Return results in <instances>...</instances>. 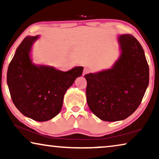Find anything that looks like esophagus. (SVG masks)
Returning a JSON list of instances; mask_svg holds the SVG:
<instances>
[{"mask_svg":"<svg viewBox=\"0 0 159 159\" xmlns=\"http://www.w3.org/2000/svg\"><path fill=\"white\" fill-rule=\"evenodd\" d=\"M90 71V69L89 68H87V67H85V68L84 69V71H83V75H86V74L89 73Z\"/></svg>","mask_w":159,"mask_h":159,"instance_id":"esophagus-1","label":"esophagus"}]
</instances>
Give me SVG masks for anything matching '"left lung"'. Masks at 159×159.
<instances>
[{"label": "left lung", "instance_id": "obj_1", "mask_svg": "<svg viewBox=\"0 0 159 159\" xmlns=\"http://www.w3.org/2000/svg\"><path fill=\"white\" fill-rule=\"evenodd\" d=\"M118 42L121 53L111 69L84 75L89 108L106 121L133 114L149 83V66L140 43L129 34L119 36Z\"/></svg>", "mask_w": 159, "mask_h": 159}]
</instances>
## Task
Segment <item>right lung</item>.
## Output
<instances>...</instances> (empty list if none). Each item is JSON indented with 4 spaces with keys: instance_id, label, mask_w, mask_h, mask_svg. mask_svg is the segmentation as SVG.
Segmentation results:
<instances>
[{
    "instance_id": "1",
    "label": "right lung",
    "mask_w": 159,
    "mask_h": 159,
    "mask_svg": "<svg viewBox=\"0 0 159 159\" xmlns=\"http://www.w3.org/2000/svg\"><path fill=\"white\" fill-rule=\"evenodd\" d=\"M38 37H26L17 48L8 68L7 84L13 103L21 114L45 121L60 112L65 93L82 75L83 67L62 71L34 64L30 54Z\"/></svg>"
}]
</instances>
